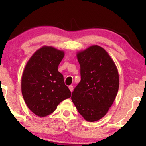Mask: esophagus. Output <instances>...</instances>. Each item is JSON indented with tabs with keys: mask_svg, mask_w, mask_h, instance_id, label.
Here are the masks:
<instances>
[{
	"mask_svg": "<svg viewBox=\"0 0 146 146\" xmlns=\"http://www.w3.org/2000/svg\"><path fill=\"white\" fill-rule=\"evenodd\" d=\"M69 89H70V90L71 91V92H72L73 90V86H69Z\"/></svg>",
	"mask_w": 146,
	"mask_h": 146,
	"instance_id": "1",
	"label": "esophagus"
}]
</instances>
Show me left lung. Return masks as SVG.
<instances>
[{"mask_svg": "<svg viewBox=\"0 0 146 146\" xmlns=\"http://www.w3.org/2000/svg\"><path fill=\"white\" fill-rule=\"evenodd\" d=\"M80 82L71 96L78 113L88 122L100 120L108 111L117 95L119 76L108 53L95 45L77 53Z\"/></svg>", "mask_w": 146, "mask_h": 146, "instance_id": "8db88e82", "label": "left lung"}]
</instances>
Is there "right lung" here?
<instances>
[{
  "mask_svg": "<svg viewBox=\"0 0 146 146\" xmlns=\"http://www.w3.org/2000/svg\"><path fill=\"white\" fill-rule=\"evenodd\" d=\"M64 56L63 51L44 46L33 54L24 68L22 93L29 110L38 117L51 114L59 103L71 97L62 74L58 71Z\"/></svg>",
  "mask_w": 146,
  "mask_h": 146,
  "instance_id": "right-lung-1",
  "label": "right lung"
}]
</instances>
